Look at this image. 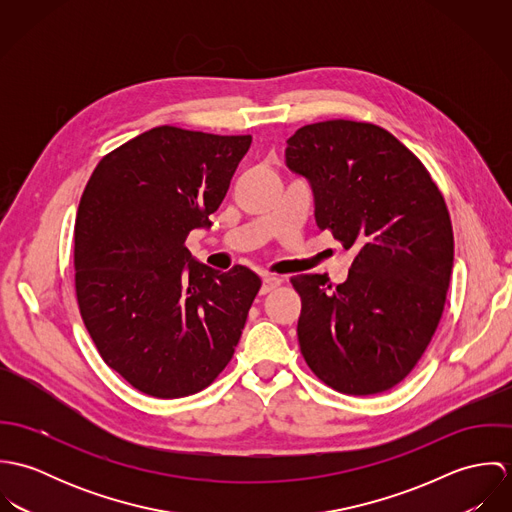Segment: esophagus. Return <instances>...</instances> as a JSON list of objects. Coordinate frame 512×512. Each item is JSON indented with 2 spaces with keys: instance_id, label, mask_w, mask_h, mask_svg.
<instances>
[{
  "instance_id": "obj_1",
  "label": "esophagus",
  "mask_w": 512,
  "mask_h": 512,
  "mask_svg": "<svg viewBox=\"0 0 512 512\" xmlns=\"http://www.w3.org/2000/svg\"><path fill=\"white\" fill-rule=\"evenodd\" d=\"M280 284H282V280H280V278H276V276H264V278H262V288H260V293H262V295H266V293L274 292Z\"/></svg>"
}]
</instances>
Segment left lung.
Returning <instances> with one entry per match:
<instances>
[{
  "instance_id": "left-lung-1",
  "label": "left lung",
  "mask_w": 512,
  "mask_h": 512,
  "mask_svg": "<svg viewBox=\"0 0 512 512\" xmlns=\"http://www.w3.org/2000/svg\"><path fill=\"white\" fill-rule=\"evenodd\" d=\"M286 163L315 197V220L355 250L347 282L293 276L301 297L299 349L337 392L390 390L418 365L445 305L453 228L424 163L368 122L327 120L299 128Z\"/></svg>"
}]
</instances>
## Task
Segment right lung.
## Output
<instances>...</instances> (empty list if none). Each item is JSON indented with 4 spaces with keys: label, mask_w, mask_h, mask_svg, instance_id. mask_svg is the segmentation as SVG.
<instances>
[{
    "label": "right lung",
    "mask_w": 512,
    "mask_h": 512,
    "mask_svg": "<svg viewBox=\"0 0 512 512\" xmlns=\"http://www.w3.org/2000/svg\"><path fill=\"white\" fill-rule=\"evenodd\" d=\"M252 136L159 126L100 159L74 224V288L104 363L153 398L207 388L230 363L262 280L185 246L211 226Z\"/></svg>",
    "instance_id": "add662e5"
}]
</instances>
